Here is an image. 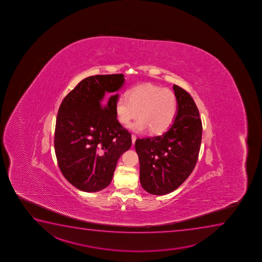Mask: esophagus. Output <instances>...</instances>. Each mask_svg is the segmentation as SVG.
<instances>
[{
    "instance_id": "34e87169",
    "label": "esophagus",
    "mask_w": 262,
    "mask_h": 262,
    "mask_svg": "<svg viewBox=\"0 0 262 262\" xmlns=\"http://www.w3.org/2000/svg\"><path fill=\"white\" fill-rule=\"evenodd\" d=\"M136 139H137V137L136 135H132V141H133V144L134 145L135 144Z\"/></svg>"
}]
</instances>
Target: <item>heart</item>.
I'll list each match as a JSON object with an SVG mask.
<instances>
[{"label":"heart","mask_w":262,"mask_h":262,"mask_svg":"<svg viewBox=\"0 0 262 262\" xmlns=\"http://www.w3.org/2000/svg\"><path fill=\"white\" fill-rule=\"evenodd\" d=\"M126 96H119L115 103L117 119L128 125L139 116L132 125L135 132L149 129L151 134L159 135L169 129L177 114V97L169 89L152 83L134 86Z\"/></svg>","instance_id":"heart-1"}]
</instances>
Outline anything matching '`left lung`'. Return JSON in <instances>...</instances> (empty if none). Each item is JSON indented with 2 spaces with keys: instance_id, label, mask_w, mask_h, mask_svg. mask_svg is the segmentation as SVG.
<instances>
[{
  "instance_id": "obj_1",
  "label": "left lung",
  "mask_w": 262,
  "mask_h": 262,
  "mask_svg": "<svg viewBox=\"0 0 262 262\" xmlns=\"http://www.w3.org/2000/svg\"><path fill=\"white\" fill-rule=\"evenodd\" d=\"M177 115L162 135L138 139L135 149L140 165V183L148 193L168 194L178 188L194 170L200 151L203 125L194 100L173 85Z\"/></svg>"
}]
</instances>
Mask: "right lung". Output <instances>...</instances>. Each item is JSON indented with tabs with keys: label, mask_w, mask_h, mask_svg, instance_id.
<instances>
[{
	"label": "right lung",
	"mask_w": 262,
	"mask_h": 262,
	"mask_svg": "<svg viewBox=\"0 0 262 262\" xmlns=\"http://www.w3.org/2000/svg\"><path fill=\"white\" fill-rule=\"evenodd\" d=\"M123 74L90 76L66 96L56 119L54 148L59 169L85 192L108 187L117 160L132 146V135L117 121V92Z\"/></svg>",
	"instance_id": "1"
}]
</instances>
